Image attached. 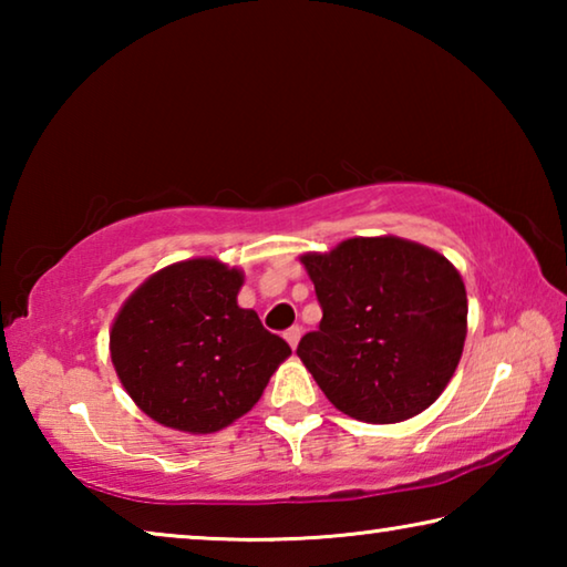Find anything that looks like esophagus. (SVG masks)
<instances>
[{
	"mask_svg": "<svg viewBox=\"0 0 567 567\" xmlns=\"http://www.w3.org/2000/svg\"><path fill=\"white\" fill-rule=\"evenodd\" d=\"M300 338H302V328H290L285 332V340L290 342V348L295 350L297 348V342H300Z\"/></svg>",
	"mask_w": 567,
	"mask_h": 567,
	"instance_id": "obj_1",
	"label": "esophagus"
}]
</instances>
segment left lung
<instances>
[{
  "mask_svg": "<svg viewBox=\"0 0 567 567\" xmlns=\"http://www.w3.org/2000/svg\"><path fill=\"white\" fill-rule=\"evenodd\" d=\"M322 307L297 354L334 408L390 425L443 395L463 358L467 292L455 265L395 235L300 255Z\"/></svg>",
  "mask_w": 567,
  "mask_h": 567,
  "instance_id": "left-lung-1",
  "label": "left lung"
}]
</instances>
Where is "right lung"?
I'll return each instance as SVG.
<instances>
[{"label": "right lung", "mask_w": 567, "mask_h": 567, "mask_svg": "<svg viewBox=\"0 0 567 567\" xmlns=\"http://www.w3.org/2000/svg\"><path fill=\"white\" fill-rule=\"evenodd\" d=\"M245 272L192 257L150 275L110 330L114 372L147 417L209 435L257 405L292 350L237 305Z\"/></svg>", "instance_id": "add662e5"}]
</instances>
